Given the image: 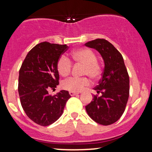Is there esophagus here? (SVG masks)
<instances>
[{"mask_svg": "<svg viewBox=\"0 0 152 152\" xmlns=\"http://www.w3.org/2000/svg\"><path fill=\"white\" fill-rule=\"evenodd\" d=\"M69 94H70L71 96H75V95H76V94H78V93H77V92H74V91H69Z\"/></svg>", "mask_w": 152, "mask_h": 152, "instance_id": "obj_1", "label": "esophagus"}]
</instances>
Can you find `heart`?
Segmentation results:
<instances>
[{
    "instance_id": "obj_1",
    "label": "heart",
    "mask_w": 152,
    "mask_h": 152,
    "mask_svg": "<svg viewBox=\"0 0 152 152\" xmlns=\"http://www.w3.org/2000/svg\"><path fill=\"white\" fill-rule=\"evenodd\" d=\"M71 58L76 64L83 66L82 75H86L93 79H97L102 74V67L97 62L96 53L89 48H80L71 53ZM58 73L62 76H67L71 74L72 64L65 56L59 57L56 63ZM90 85V80L87 77L70 78L63 82L64 89L69 91L80 92Z\"/></svg>"
}]
</instances>
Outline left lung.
<instances>
[{
    "label": "left lung",
    "instance_id": "1",
    "mask_svg": "<svg viewBox=\"0 0 152 152\" xmlns=\"http://www.w3.org/2000/svg\"><path fill=\"white\" fill-rule=\"evenodd\" d=\"M101 54L104 69L99 85L94 88L101 96H94L86 106L87 114L99 124H112L124 112L129 96V76L120 52L105 39L97 38L85 43Z\"/></svg>",
    "mask_w": 152,
    "mask_h": 152
}]
</instances>
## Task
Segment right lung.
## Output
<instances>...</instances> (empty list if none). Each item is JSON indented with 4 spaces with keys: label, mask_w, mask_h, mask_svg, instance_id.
<instances>
[{
    "label": "right lung",
    "mask_w": 152,
    "mask_h": 152,
    "mask_svg": "<svg viewBox=\"0 0 152 152\" xmlns=\"http://www.w3.org/2000/svg\"><path fill=\"white\" fill-rule=\"evenodd\" d=\"M68 49L67 45L40 43L28 52L19 71L18 94L20 104L30 119L41 126L58 120L71 98L68 91L48 94L59 82L56 63Z\"/></svg>",
    "instance_id": "1"
}]
</instances>
